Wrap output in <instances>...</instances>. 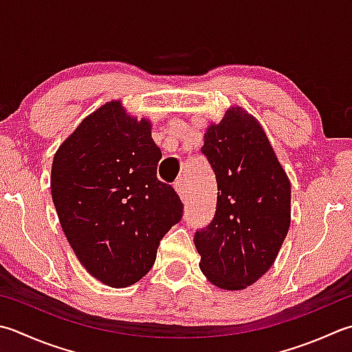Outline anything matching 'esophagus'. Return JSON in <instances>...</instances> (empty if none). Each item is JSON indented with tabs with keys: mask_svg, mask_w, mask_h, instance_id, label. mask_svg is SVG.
Instances as JSON below:
<instances>
[{
	"mask_svg": "<svg viewBox=\"0 0 352 352\" xmlns=\"http://www.w3.org/2000/svg\"><path fill=\"white\" fill-rule=\"evenodd\" d=\"M174 188H175V190H177V194L180 195V198L184 201V199H186V184H184V182H182V180L175 182Z\"/></svg>",
	"mask_w": 352,
	"mask_h": 352,
	"instance_id": "34e87169",
	"label": "esophagus"
}]
</instances>
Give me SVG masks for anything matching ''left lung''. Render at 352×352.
<instances>
[{
	"label": "left lung",
	"mask_w": 352,
	"mask_h": 352,
	"mask_svg": "<svg viewBox=\"0 0 352 352\" xmlns=\"http://www.w3.org/2000/svg\"><path fill=\"white\" fill-rule=\"evenodd\" d=\"M201 153L217 177V210L197 230L199 268L223 290H244L276 259L292 218L290 180L263 126L232 107L204 134Z\"/></svg>",
	"instance_id": "8db88e82"
}]
</instances>
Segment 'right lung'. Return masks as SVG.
<instances>
[{
	"label": "right lung",
	"instance_id": "right-lung-1",
	"mask_svg": "<svg viewBox=\"0 0 352 352\" xmlns=\"http://www.w3.org/2000/svg\"><path fill=\"white\" fill-rule=\"evenodd\" d=\"M162 151L151 123L111 100L87 116L52 164V198L79 263L113 288L135 284L162 238L183 217L172 186L157 178Z\"/></svg>",
	"mask_w": 352,
	"mask_h": 352
}]
</instances>
